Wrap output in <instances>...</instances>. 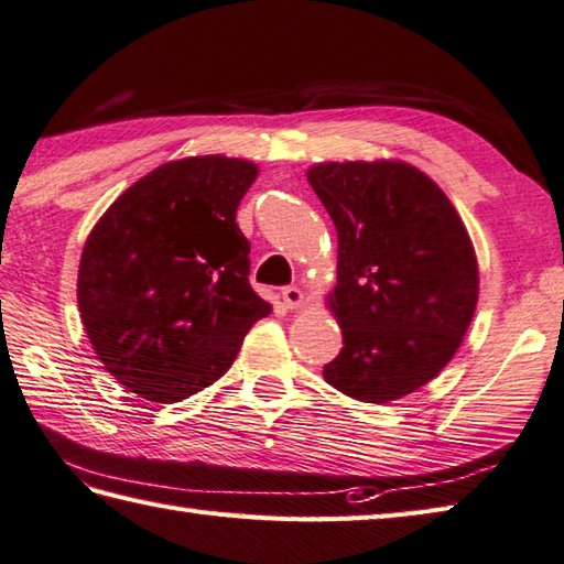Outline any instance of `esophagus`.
<instances>
[{
  "mask_svg": "<svg viewBox=\"0 0 564 564\" xmlns=\"http://www.w3.org/2000/svg\"><path fill=\"white\" fill-rule=\"evenodd\" d=\"M281 297H283V305L285 307H301L303 301H305V293L297 289V285H285V289H281Z\"/></svg>",
  "mask_w": 564,
  "mask_h": 564,
  "instance_id": "esophagus-1",
  "label": "esophagus"
}]
</instances>
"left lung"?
<instances>
[{
	"instance_id": "1",
	"label": "left lung",
	"mask_w": 564,
	"mask_h": 564,
	"mask_svg": "<svg viewBox=\"0 0 564 564\" xmlns=\"http://www.w3.org/2000/svg\"><path fill=\"white\" fill-rule=\"evenodd\" d=\"M307 183L337 229L327 305L345 347L323 377L361 403L403 399L447 367L474 317L479 267L469 231L411 163H317Z\"/></svg>"
}]
</instances>
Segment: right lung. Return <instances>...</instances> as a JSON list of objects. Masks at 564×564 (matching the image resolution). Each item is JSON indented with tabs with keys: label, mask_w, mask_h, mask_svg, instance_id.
<instances>
[{
	"label": "right lung",
	"mask_w": 564,
	"mask_h": 564,
	"mask_svg": "<svg viewBox=\"0 0 564 564\" xmlns=\"http://www.w3.org/2000/svg\"><path fill=\"white\" fill-rule=\"evenodd\" d=\"M257 163L191 156L127 187L97 219L77 307L97 359L131 393L178 403L213 386L271 305L249 285L237 207Z\"/></svg>",
	"instance_id": "right-lung-1"
}]
</instances>
